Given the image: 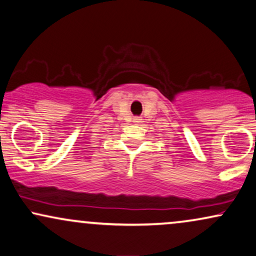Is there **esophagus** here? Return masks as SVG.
Instances as JSON below:
<instances>
[{
	"instance_id": "34e87169",
	"label": "esophagus",
	"mask_w": 256,
	"mask_h": 256,
	"mask_svg": "<svg viewBox=\"0 0 256 256\" xmlns=\"http://www.w3.org/2000/svg\"><path fill=\"white\" fill-rule=\"evenodd\" d=\"M140 120H142V119L139 118V117H134V122H136V124H138V122H140Z\"/></svg>"
}]
</instances>
